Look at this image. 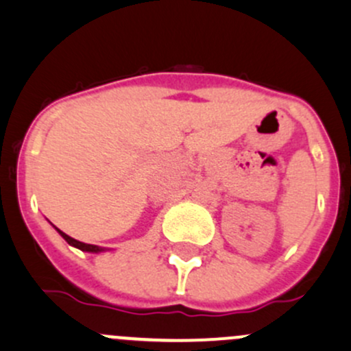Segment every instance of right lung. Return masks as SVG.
I'll return each mask as SVG.
<instances>
[{
	"mask_svg": "<svg viewBox=\"0 0 351 351\" xmlns=\"http://www.w3.org/2000/svg\"><path fill=\"white\" fill-rule=\"evenodd\" d=\"M56 229H58V228H56ZM58 231H59V229H58ZM59 234H61L62 238H64L66 241L71 244V246L77 247V250H81V251H91V253H98V251H104V250H101V247L95 246V244H86V243H81V241H77V239L71 238V236H67L66 232H62V231H59Z\"/></svg>",
	"mask_w": 351,
	"mask_h": 351,
	"instance_id": "obj_1",
	"label": "right lung"
}]
</instances>
